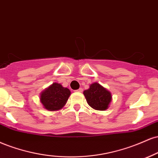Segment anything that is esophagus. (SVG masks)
<instances>
[{
	"label": "esophagus",
	"instance_id": "esophagus-1",
	"mask_svg": "<svg viewBox=\"0 0 158 158\" xmlns=\"http://www.w3.org/2000/svg\"><path fill=\"white\" fill-rule=\"evenodd\" d=\"M75 92H83V89H82V88H80L79 89L75 90Z\"/></svg>",
	"mask_w": 158,
	"mask_h": 158
}]
</instances>
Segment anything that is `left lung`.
I'll return each mask as SVG.
<instances>
[{"mask_svg":"<svg viewBox=\"0 0 158 158\" xmlns=\"http://www.w3.org/2000/svg\"><path fill=\"white\" fill-rule=\"evenodd\" d=\"M87 103L96 110H105L112 101V95L108 90L98 83H94L89 89L83 92Z\"/></svg>","mask_w":158,"mask_h":158,"instance_id":"obj_1","label":"left lung"}]
</instances>
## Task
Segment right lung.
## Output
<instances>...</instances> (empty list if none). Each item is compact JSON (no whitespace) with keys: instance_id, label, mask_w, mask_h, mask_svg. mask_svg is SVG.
I'll use <instances>...</instances> for the list:
<instances>
[{"instance_id":"1","label":"right lung","mask_w":158,"mask_h":158,"mask_svg":"<svg viewBox=\"0 0 158 158\" xmlns=\"http://www.w3.org/2000/svg\"><path fill=\"white\" fill-rule=\"evenodd\" d=\"M71 92L60 83H54L40 94V102L49 111L58 110L66 103Z\"/></svg>"}]
</instances>
